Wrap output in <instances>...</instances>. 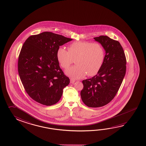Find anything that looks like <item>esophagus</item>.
<instances>
[{"label": "esophagus", "mask_w": 146, "mask_h": 146, "mask_svg": "<svg viewBox=\"0 0 146 146\" xmlns=\"http://www.w3.org/2000/svg\"><path fill=\"white\" fill-rule=\"evenodd\" d=\"M75 82V80L74 78H70V83L71 84H74Z\"/></svg>", "instance_id": "34e87169"}]
</instances>
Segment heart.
Returning <instances> with one entry per match:
<instances>
[{
  "label": "heart",
  "mask_w": 146,
  "mask_h": 146,
  "mask_svg": "<svg viewBox=\"0 0 146 146\" xmlns=\"http://www.w3.org/2000/svg\"><path fill=\"white\" fill-rule=\"evenodd\" d=\"M68 50L59 47L57 58L61 66L67 69L74 62L77 64L66 70V75L75 79L96 74L102 67L105 58L103 47L99 43L77 41L68 46Z\"/></svg>",
  "instance_id": "heart-1"
}]
</instances>
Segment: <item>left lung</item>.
<instances>
[{
    "label": "left lung",
    "instance_id": "1",
    "mask_svg": "<svg viewBox=\"0 0 146 146\" xmlns=\"http://www.w3.org/2000/svg\"><path fill=\"white\" fill-rule=\"evenodd\" d=\"M94 39L105 50L104 60L97 74L82 81L80 96L86 106L99 108L109 103L118 92L126 73L127 60L118 41L106 36Z\"/></svg>",
    "mask_w": 146,
    "mask_h": 146
}]
</instances>
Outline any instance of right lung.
I'll return each instance as SVG.
<instances>
[{
    "instance_id": "obj_1",
    "label": "right lung",
    "mask_w": 146,
    "mask_h": 146,
    "mask_svg": "<svg viewBox=\"0 0 146 146\" xmlns=\"http://www.w3.org/2000/svg\"><path fill=\"white\" fill-rule=\"evenodd\" d=\"M72 40L45 31L28 37L18 60V72L25 91L36 102L46 106L57 103L63 89L70 83L59 66L57 52L60 46Z\"/></svg>"
}]
</instances>
